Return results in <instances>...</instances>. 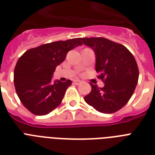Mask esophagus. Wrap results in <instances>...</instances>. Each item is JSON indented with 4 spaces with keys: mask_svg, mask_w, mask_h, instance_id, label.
Here are the masks:
<instances>
[{
    "mask_svg": "<svg viewBox=\"0 0 155 155\" xmlns=\"http://www.w3.org/2000/svg\"><path fill=\"white\" fill-rule=\"evenodd\" d=\"M74 84H76V85H79V84H81V83H82V81H81V80H74Z\"/></svg>",
    "mask_w": 155,
    "mask_h": 155,
    "instance_id": "esophagus-1",
    "label": "esophagus"
}]
</instances>
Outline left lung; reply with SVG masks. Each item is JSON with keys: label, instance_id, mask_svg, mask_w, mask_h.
Returning a JSON list of instances; mask_svg holds the SVG:
<instances>
[{"label": "left lung", "instance_id": "obj_1", "mask_svg": "<svg viewBox=\"0 0 155 155\" xmlns=\"http://www.w3.org/2000/svg\"><path fill=\"white\" fill-rule=\"evenodd\" d=\"M80 39L94 51L97 77L104 83L103 87L90 84L92 91L84 101L100 113H115L134 92L139 76L137 62L125 46L111 40L101 37Z\"/></svg>", "mask_w": 155, "mask_h": 155}]
</instances>
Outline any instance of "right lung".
Returning a JSON list of instances; mask_svg holds the SVG:
<instances>
[{"instance_id": "1", "label": "right lung", "mask_w": 155, "mask_h": 155, "mask_svg": "<svg viewBox=\"0 0 155 155\" xmlns=\"http://www.w3.org/2000/svg\"><path fill=\"white\" fill-rule=\"evenodd\" d=\"M82 44L80 38L57 41L31 48L19 58L14 68V86L21 102L30 113L47 115L60 104L71 80L53 84L54 71L69 51Z\"/></svg>"}]
</instances>
